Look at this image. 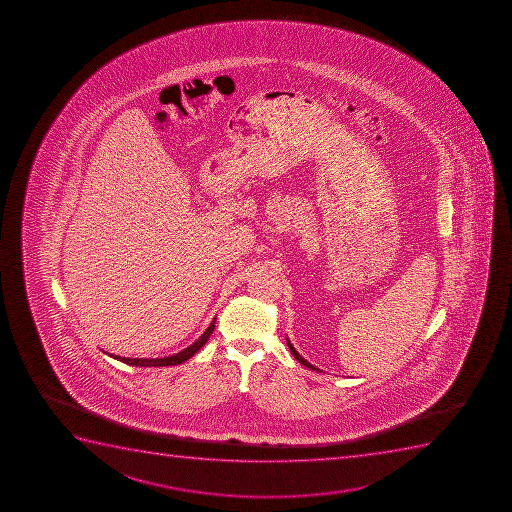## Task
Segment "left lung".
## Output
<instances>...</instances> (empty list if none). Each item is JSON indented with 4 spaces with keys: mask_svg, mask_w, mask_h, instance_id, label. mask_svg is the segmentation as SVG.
<instances>
[{
    "mask_svg": "<svg viewBox=\"0 0 512 512\" xmlns=\"http://www.w3.org/2000/svg\"><path fill=\"white\" fill-rule=\"evenodd\" d=\"M287 345H289L290 352H292V354H294L295 359L299 360L300 364L305 365V367H309V369H312V370H319V369H317V367H314V365L309 364V362H307V360H305L304 357H302V355H300L299 352H297V350H295L294 345L290 344L289 339H287Z\"/></svg>",
    "mask_w": 512,
    "mask_h": 512,
    "instance_id": "1",
    "label": "left lung"
}]
</instances>
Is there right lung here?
<instances>
[{
    "label": "right lung",
    "mask_w": 512,
    "mask_h": 512,
    "mask_svg": "<svg viewBox=\"0 0 512 512\" xmlns=\"http://www.w3.org/2000/svg\"><path fill=\"white\" fill-rule=\"evenodd\" d=\"M215 329V319L212 324L208 325L207 330L198 337L192 345H188L187 349H183L178 354L170 355V357H163V359H127V357H120V355L110 354L113 359L122 360L123 364L137 365V367H167V365H178L190 359L192 355L197 354L198 350L202 349L203 345L207 344L208 337L212 335Z\"/></svg>",
    "instance_id": "add662e5"
}]
</instances>
